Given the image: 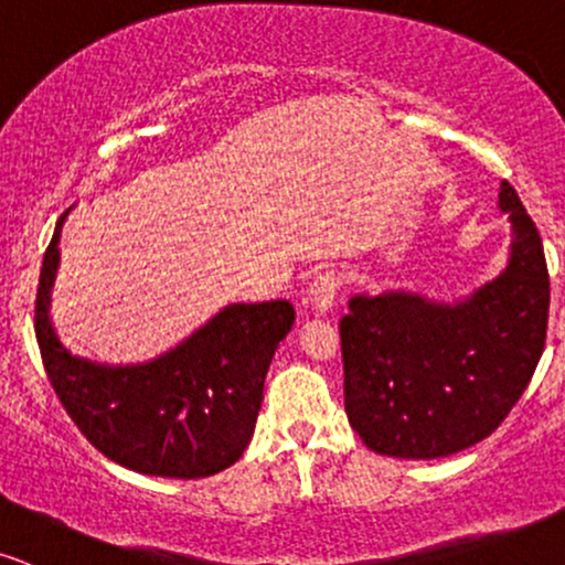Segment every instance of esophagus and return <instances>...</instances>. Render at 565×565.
Instances as JSON below:
<instances>
[{"instance_id":"esophagus-1","label":"esophagus","mask_w":565,"mask_h":565,"mask_svg":"<svg viewBox=\"0 0 565 565\" xmlns=\"http://www.w3.org/2000/svg\"><path fill=\"white\" fill-rule=\"evenodd\" d=\"M340 290V275L338 271H322L309 290V303L315 309V315H327L335 303V296Z\"/></svg>"}]
</instances>
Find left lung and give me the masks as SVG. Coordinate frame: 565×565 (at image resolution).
<instances>
[{"label": "left lung", "mask_w": 565, "mask_h": 565, "mask_svg": "<svg viewBox=\"0 0 565 565\" xmlns=\"http://www.w3.org/2000/svg\"><path fill=\"white\" fill-rule=\"evenodd\" d=\"M498 206L511 222V250L490 282L458 301L406 288L348 301L345 414L369 450L429 461L471 448L532 380L547 332L545 250L508 180Z\"/></svg>", "instance_id": "obj_1"}]
</instances>
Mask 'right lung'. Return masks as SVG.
Instances as JSON below:
<instances>
[{"label": "right lung", "instance_id": "obj_1", "mask_svg": "<svg viewBox=\"0 0 565 565\" xmlns=\"http://www.w3.org/2000/svg\"><path fill=\"white\" fill-rule=\"evenodd\" d=\"M70 209L54 227L36 294L41 359L70 419L94 448L138 475L199 479L225 471L254 437L264 377L294 327V306L230 303L175 348L138 364L75 356L49 315Z\"/></svg>", "mask_w": 565, "mask_h": 565}]
</instances>
